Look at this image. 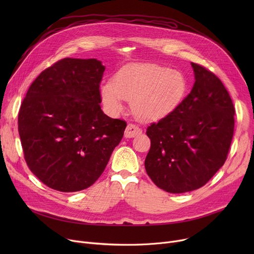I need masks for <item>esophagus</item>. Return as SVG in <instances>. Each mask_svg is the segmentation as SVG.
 Segmentation results:
<instances>
[{
	"mask_svg": "<svg viewBox=\"0 0 254 254\" xmlns=\"http://www.w3.org/2000/svg\"><path fill=\"white\" fill-rule=\"evenodd\" d=\"M141 132H142V129L139 127H137L136 125L128 124L125 130V137L126 138H134L137 135H140Z\"/></svg>",
	"mask_w": 254,
	"mask_h": 254,
	"instance_id": "34e87169",
	"label": "esophagus"
}]
</instances>
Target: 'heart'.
<instances>
[{
	"label": "heart",
	"mask_w": 254,
	"mask_h": 254,
	"mask_svg": "<svg viewBox=\"0 0 254 254\" xmlns=\"http://www.w3.org/2000/svg\"><path fill=\"white\" fill-rule=\"evenodd\" d=\"M188 81L178 71L153 64H128L100 86L101 98L112 114L125 109V100L131 101L135 114L148 122L162 119L182 103Z\"/></svg>",
	"instance_id": "heart-1"
}]
</instances>
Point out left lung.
Wrapping results in <instances>:
<instances>
[{
	"instance_id": "obj_1",
	"label": "left lung",
	"mask_w": 254,
	"mask_h": 254,
	"mask_svg": "<svg viewBox=\"0 0 254 254\" xmlns=\"http://www.w3.org/2000/svg\"><path fill=\"white\" fill-rule=\"evenodd\" d=\"M194 84L178 108L152 124L145 169L157 188L171 193L195 190L223 166L232 143L235 109L224 85L191 63Z\"/></svg>"
}]
</instances>
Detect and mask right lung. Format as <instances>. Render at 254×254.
I'll use <instances>...</instances> for the list:
<instances>
[{"label": "right lung", "instance_id": "right-lung-1", "mask_svg": "<svg viewBox=\"0 0 254 254\" xmlns=\"http://www.w3.org/2000/svg\"><path fill=\"white\" fill-rule=\"evenodd\" d=\"M105 65L96 59L59 61L30 86L18 114L25 162L48 188L85 190L102 175L127 124L101 109Z\"/></svg>", "mask_w": 254, "mask_h": 254}]
</instances>
